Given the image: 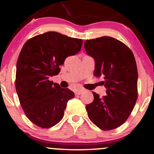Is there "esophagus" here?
Wrapping results in <instances>:
<instances>
[{"label": "esophagus", "instance_id": "1", "mask_svg": "<svg viewBox=\"0 0 154 154\" xmlns=\"http://www.w3.org/2000/svg\"><path fill=\"white\" fill-rule=\"evenodd\" d=\"M83 91H84V90L83 89H78V90H76L75 93L76 95H80Z\"/></svg>", "mask_w": 154, "mask_h": 154}]
</instances>
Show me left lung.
I'll return each mask as SVG.
<instances>
[{
  "label": "left lung",
  "mask_w": 154,
  "mask_h": 154,
  "mask_svg": "<svg viewBox=\"0 0 154 154\" xmlns=\"http://www.w3.org/2000/svg\"><path fill=\"white\" fill-rule=\"evenodd\" d=\"M87 54L95 60L94 76L103 77L106 95L93 92L86 105L89 119L103 130L119 128L126 122L137 98V69L133 53L122 42L103 36L85 42Z\"/></svg>",
  "instance_id": "1"
}]
</instances>
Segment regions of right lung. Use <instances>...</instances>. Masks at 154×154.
<instances>
[{
  "mask_svg": "<svg viewBox=\"0 0 154 154\" xmlns=\"http://www.w3.org/2000/svg\"><path fill=\"white\" fill-rule=\"evenodd\" d=\"M82 45V39L56 32L36 35L23 45L17 63L16 90L24 114L37 126L50 128L62 119L75 93L48 79L59 75L65 59L77 54Z\"/></svg>",
  "mask_w": 154,
  "mask_h": 154,
  "instance_id": "right-lung-1",
  "label": "right lung"
}]
</instances>
